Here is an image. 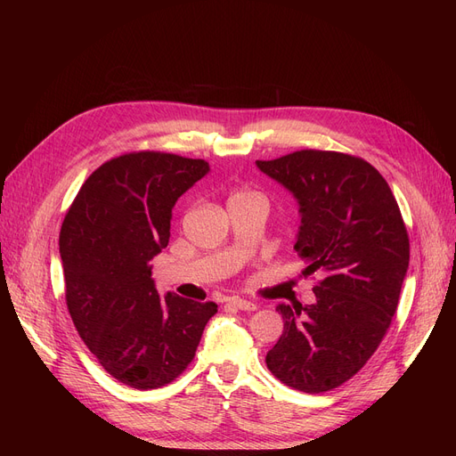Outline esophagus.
Masks as SVG:
<instances>
[{"label":"esophagus","instance_id":"34e87169","mask_svg":"<svg viewBox=\"0 0 456 456\" xmlns=\"http://www.w3.org/2000/svg\"><path fill=\"white\" fill-rule=\"evenodd\" d=\"M228 305H232L233 308H238V310H245V312H255V310H256V305H255V302H251V300H245V298H238V297L230 298V300H228Z\"/></svg>","mask_w":456,"mask_h":456}]
</instances>
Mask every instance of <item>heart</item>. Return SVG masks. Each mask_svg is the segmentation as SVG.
I'll use <instances>...</instances> for the list:
<instances>
[{
	"instance_id": "heart-1",
	"label": "heart",
	"mask_w": 456,
	"mask_h": 456,
	"mask_svg": "<svg viewBox=\"0 0 456 456\" xmlns=\"http://www.w3.org/2000/svg\"><path fill=\"white\" fill-rule=\"evenodd\" d=\"M247 194H251V191H238L236 196H247Z\"/></svg>"
}]
</instances>
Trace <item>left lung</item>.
<instances>
[{
	"label": "left lung",
	"instance_id": "8db88e82",
	"mask_svg": "<svg viewBox=\"0 0 456 456\" xmlns=\"http://www.w3.org/2000/svg\"><path fill=\"white\" fill-rule=\"evenodd\" d=\"M256 167L298 201L295 251L322 272L314 305H280L283 333L266 365L285 386L322 394L377 352L397 310L409 236L384 176L342 151L298 150Z\"/></svg>",
	"mask_w": 456,
	"mask_h": 456
}]
</instances>
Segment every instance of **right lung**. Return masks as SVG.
<instances>
[{"label": "right lung", "mask_w": 456, "mask_h": 456, "mask_svg": "<svg viewBox=\"0 0 456 456\" xmlns=\"http://www.w3.org/2000/svg\"><path fill=\"white\" fill-rule=\"evenodd\" d=\"M209 173L205 159L131 151L102 163L61 228L66 305L108 375L136 390L173 382L194 360L215 302L161 297L150 260L171 236L176 200Z\"/></svg>", "instance_id": "obj_1"}]
</instances>
